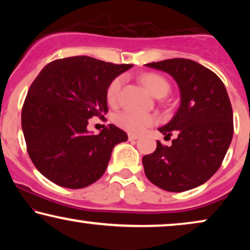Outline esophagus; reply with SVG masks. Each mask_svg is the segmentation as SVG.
<instances>
[{"instance_id": "1", "label": "esophagus", "mask_w": 250, "mask_h": 250, "mask_svg": "<svg viewBox=\"0 0 250 250\" xmlns=\"http://www.w3.org/2000/svg\"><path fill=\"white\" fill-rule=\"evenodd\" d=\"M140 136L138 134H128V140L129 141H133V140H138Z\"/></svg>"}]
</instances>
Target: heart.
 Masks as SVG:
<instances>
[{"label":"heart","instance_id":"b5f03b06","mask_svg":"<svg viewBox=\"0 0 250 250\" xmlns=\"http://www.w3.org/2000/svg\"><path fill=\"white\" fill-rule=\"evenodd\" d=\"M123 77H116L111 81L107 88V100L109 104H114L117 102L121 88L123 85ZM142 82L148 88L150 93L157 98L165 97L169 92V83L165 78L157 74H146L142 76ZM116 123L122 128L131 133H141L146 127L156 123V117L143 112H136L132 110L121 111L116 116Z\"/></svg>","mask_w":250,"mask_h":250}]
</instances>
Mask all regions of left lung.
Masks as SVG:
<instances>
[{
	"mask_svg": "<svg viewBox=\"0 0 250 250\" xmlns=\"http://www.w3.org/2000/svg\"><path fill=\"white\" fill-rule=\"evenodd\" d=\"M166 71L180 87L181 105L160 127L172 146L157 148L142 158L150 182L170 192H182L206 182L217 172L233 136V112L227 88L216 74L200 63L175 58L146 63Z\"/></svg>",
	"mask_w": 250,
	"mask_h": 250,
	"instance_id": "8db88e82",
	"label": "left lung"
}]
</instances>
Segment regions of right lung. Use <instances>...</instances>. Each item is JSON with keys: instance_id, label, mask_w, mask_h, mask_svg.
Here are the masks:
<instances>
[{"instance_id": "right-lung-1", "label": "right lung", "mask_w": 250, "mask_h": 250, "mask_svg": "<svg viewBox=\"0 0 250 250\" xmlns=\"http://www.w3.org/2000/svg\"><path fill=\"white\" fill-rule=\"evenodd\" d=\"M132 67L69 57L46 64L35 78L23 102L21 126L27 152L47 180L82 189L104 175L112 149L127 134L109 124L91 135L88 119L104 117L109 84Z\"/></svg>"}]
</instances>
